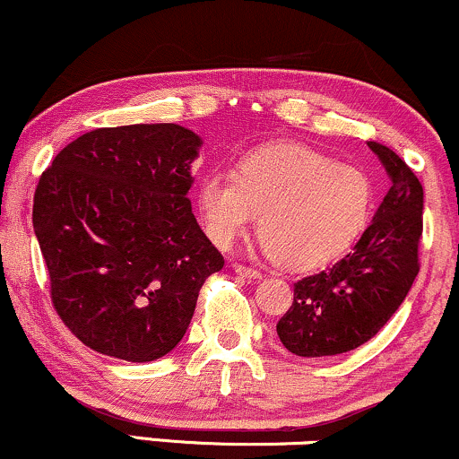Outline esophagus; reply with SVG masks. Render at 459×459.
<instances>
[{"label":"esophagus","instance_id":"34e87169","mask_svg":"<svg viewBox=\"0 0 459 459\" xmlns=\"http://www.w3.org/2000/svg\"><path fill=\"white\" fill-rule=\"evenodd\" d=\"M231 268H234V273L242 276V279H259V273L255 268H248V265H242V264H234Z\"/></svg>","mask_w":459,"mask_h":459}]
</instances>
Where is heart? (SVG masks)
Returning a JSON list of instances; mask_svg holds the SVG:
<instances>
[{
	"label": "heart",
	"mask_w": 459,
	"mask_h": 459,
	"mask_svg": "<svg viewBox=\"0 0 459 459\" xmlns=\"http://www.w3.org/2000/svg\"><path fill=\"white\" fill-rule=\"evenodd\" d=\"M204 231L234 247L259 217L264 248L282 268H324L358 245L375 212V183L364 169L296 143L257 146L231 174H204L195 186Z\"/></svg>",
	"instance_id": "1"
}]
</instances>
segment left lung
I'll use <instances>...</instances> for the list:
<instances>
[{
	"label": "left lung",
	"instance_id": "obj_1",
	"mask_svg": "<svg viewBox=\"0 0 459 459\" xmlns=\"http://www.w3.org/2000/svg\"><path fill=\"white\" fill-rule=\"evenodd\" d=\"M392 186L349 255L293 285V304L276 324L282 347L299 358L353 351L377 336L420 273L423 186L387 146L370 143Z\"/></svg>",
	"mask_w": 459,
	"mask_h": 459
}]
</instances>
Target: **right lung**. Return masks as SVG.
I'll use <instances>...</instances> for the list:
<instances>
[{"mask_svg": "<svg viewBox=\"0 0 459 459\" xmlns=\"http://www.w3.org/2000/svg\"><path fill=\"white\" fill-rule=\"evenodd\" d=\"M200 146L174 123L93 129L39 178L33 231L50 298L98 353L163 358L185 336L204 281L223 268L186 197Z\"/></svg>", "mask_w": 459, "mask_h": 459, "instance_id": "obj_1", "label": "right lung"}]
</instances>
